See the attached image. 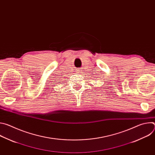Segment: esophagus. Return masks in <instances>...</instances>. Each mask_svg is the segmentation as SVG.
<instances>
[{"mask_svg": "<svg viewBox=\"0 0 155 155\" xmlns=\"http://www.w3.org/2000/svg\"><path fill=\"white\" fill-rule=\"evenodd\" d=\"M78 71V72H79V73H81V72H80L81 71Z\"/></svg>", "mask_w": 155, "mask_h": 155, "instance_id": "1", "label": "esophagus"}]
</instances>
